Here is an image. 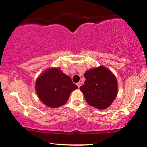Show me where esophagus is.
Wrapping results in <instances>:
<instances>
[{"label": "esophagus", "instance_id": "34e87169", "mask_svg": "<svg viewBox=\"0 0 147 147\" xmlns=\"http://www.w3.org/2000/svg\"><path fill=\"white\" fill-rule=\"evenodd\" d=\"M82 82H78V83L77 84V86H78V88H79V87L81 86H82Z\"/></svg>", "mask_w": 147, "mask_h": 147}]
</instances>
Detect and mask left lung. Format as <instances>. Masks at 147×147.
Returning a JSON list of instances; mask_svg holds the SVG:
<instances>
[{
    "instance_id": "left-lung-1",
    "label": "left lung",
    "mask_w": 147,
    "mask_h": 147,
    "mask_svg": "<svg viewBox=\"0 0 147 147\" xmlns=\"http://www.w3.org/2000/svg\"><path fill=\"white\" fill-rule=\"evenodd\" d=\"M86 81L80 86L89 105L103 110L112 104L117 94V81L113 74L104 66L87 70Z\"/></svg>"
}]
</instances>
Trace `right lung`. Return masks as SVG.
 <instances>
[{"label":"right lung","mask_w":147,"mask_h":147,"mask_svg":"<svg viewBox=\"0 0 147 147\" xmlns=\"http://www.w3.org/2000/svg\"><path fill=\"white\" fill-rule=\"evenodd\" d=\"M35 88L38 98L43 104L49 107L57 108L65 104L72 91L78 87L59 68H52L37 78Z\"/></svg>","instance_id":"obj_1"}]
</instances>
